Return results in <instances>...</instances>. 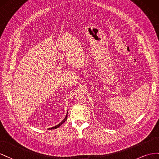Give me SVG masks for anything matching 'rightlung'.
<instances>
[{"label": "right lung", "mask_w": 159, "mask_h": 159, "mask_svg": "<svg viewBox=\"0 0 159 159\" xmlns=\"http://www.w3.org/2000/svg\"><path fill=\"white\" fill-rule=\"evenodd\" d=\"M67 114H68V112H67V113H66V116H65V118L64 119H63L59 124H58L57 125H56V126H53V127H51V128H49L48 129H57V128H58V127H59V126L62 125V124H63L64 123V122L66 121V120L67 119Z\"/></svg>", "instance_id": "1"}]
</instances>
